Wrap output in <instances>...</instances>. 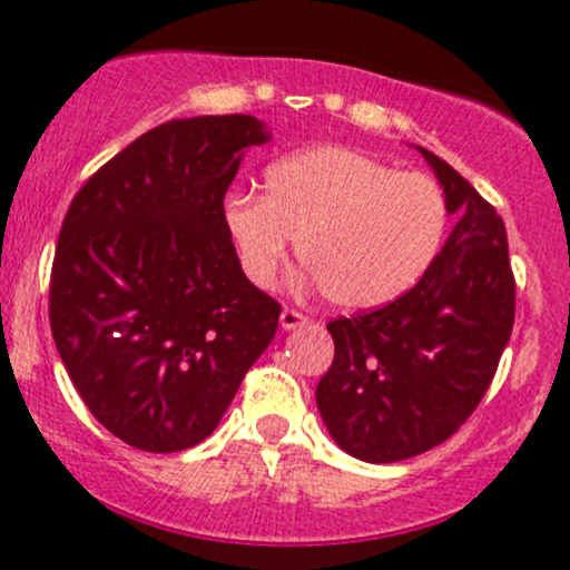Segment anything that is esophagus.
<instances>
[{"label":"esophagus","mask_w":570,"mask_h":570,"mask_svg":"<svg viewBox=\"0 0 570 570\" xmlns=\"http://www.w3.org/2000/svg\"><path fill=\"white\" fill-rule=\"evenodd\" d=\"M281 330H297V326H305L307 324V316H303V313H297V311H292V307H284V311H281Z\"/></svg>","instance_id":"esophagus-1"}]
</instances>
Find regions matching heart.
I'll return each instance as SVG.
<instances>
[{
	"mask_svg": "<svg viewBox=\"0 0 570 570\" xmlns=\"http://www.w3.org/2000/svg\"><path fill=\"white\" fill-rule=\"evenodd\" d=\"M222 225L240 271L271 286L297 240L324 299L340 311H375L410 292L440 252L448 206L423 174H396L348 147H313L273 163L265 195L233 193Z\"/></svg>",
	"mask_w": 570,
	"mask_h": 570,
	"instance_id": "obj_1",
	"label": "heart"
}]
</instances>
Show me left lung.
I'll return each mask as SVG.
<instances>
[{"label":"left lung","instance_id":"1","mask_svg":"<svg viewBox=\"0 0 570 570\" xmlns=\"http://www.w3.org/2000/svg\"><path fill=\"white\" fill-rule=\"evenodd\" d=\"M458 222L423 278L377 311L326 324L335 362L316 404L337 448L367 463L421 455L485 396L514 324L507 227L476 189L417 147Z\"/></svg>","mask_w":570,"mask_h":570}]
</instances>
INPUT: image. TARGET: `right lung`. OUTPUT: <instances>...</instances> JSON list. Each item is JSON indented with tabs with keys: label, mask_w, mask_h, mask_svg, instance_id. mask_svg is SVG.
Returning a JSON list of instances; mask_svg holds the SVG:
<instances>
[{
	"label": "right lung",
	"mask_w": 570,
	"mask_h": 570,
	"mask_svg": "<svg viewBox=\"0 0 570 570\" xmlns=\"http://www.w3.org/2000/svg\"><path fill=\"white\" fill-rule=\"evenodd\" d=\"M252 115L168 120L104 163L71 200L50 276V330L104 429L176 453L219 426L278 330L222 225Z\"/></svg>",
	"instance_id": "right-lung-1"
}]
</instances>
